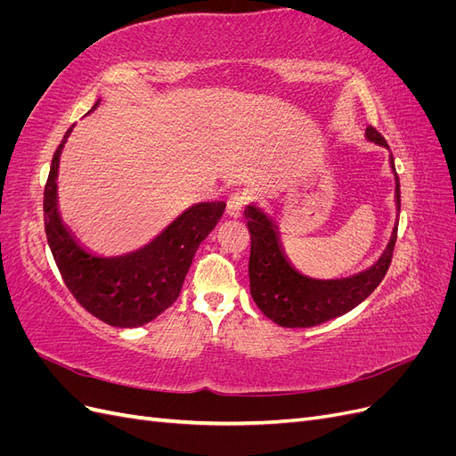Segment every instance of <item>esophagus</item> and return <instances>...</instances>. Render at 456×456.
<instances>
[{
	"mask_svg": "<svg viewBox=\"0 0 456 456\" xmlns=\"http://www.w3.org/2000/svg\"><path fill=\"white\" fill-rule=\"evenodd\" d=\"M247 201H249V198H247L245 194H233L230 200H228V207H226V213L232 216V218H238L243 211V207L247 205Z\"/></svg>",
	"mask_w": 456,
	"mask_h": 456,
	"instance_id": "1",
	"label": "esophagus"
}]
</instances>
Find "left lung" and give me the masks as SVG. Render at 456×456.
<instances>
[{"label":"left lung","mask_w":456,"mask_h":456,"mask_svg":"<svg viewBox=\"0 0 456 456\" xmlns=\"http://www.w3.org/2000/svg\"><path fill=\"white\" fill-rule=\"evenodd\" d=\"M365 134L369 141L388 148V142L375 127H367ZM390 165L395 175L394 156H390ZM395 203L399 211L402 196H399L397 175ZM245 218L251 233V297L268 320L289 329L322 325L362 305L388 272L397 238L395 226L384 253L365 272L342 280H312L308 275H302L289 262L280 241L278 226L265 211H260L256 205H247Z\"/></svg>","instance_id":"8db88e82"}]
</instances>
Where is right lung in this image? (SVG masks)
Returning a JSON list of instances; mask_svg holds the SVG:
<instances>
[{
  "label": "right lung",
  "instance_id": "right-lung-1",
  "mask_svg": "<svg viewBox=\"0 0 456 456\" xmlns=\"http://www.w3.org/2000/svg\"><path fill=\"white\" fill-rule=\"evenodd\" d=\"M99 102H94L93 110ZM72 127L54 150L44 191L45 233L53 258L68 291L89 314L112 327H141L156 320L181 295L198 247L216 226L226 203L190 207L154 241L134 253L110 258L91 255L62 224L57 203L61 151Z\"/></svg>",
  "mask_w": 456,
  "mask_h": 456
}]
</instances>
